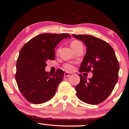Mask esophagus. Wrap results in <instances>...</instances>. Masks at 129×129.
Listing matches in <instances>:
<instances>
[{
    "instance_id": "1",
    "label": "esophagus",
    "mask_w": 129,
    "mask_h": 129,
    "mask_svg": "<svg viewBox=\"0 0 129 129\" xmlns=\"http://www.w3.org/2000/svg\"><path fill=\"white\" fill-rule=\"evenodd\" d=\"M71 75V73H68V72H65V73H64V76L65 77H69V76Z\"/></svg>"
}]
</instances>
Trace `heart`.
Returning <instances> with one entry per match:
<instances>
[{"label":"heart","mask_w":129,"mask_h":129,"mask_svg":"<svg viewBox=\"0 0 129 129\" xmlns=\"http://www.w3.org/2000/svg\"><path fill=\"white\" fill-rule=\"evenodd\" d=\"M80 44H82L80 42V41H78L75 40L71 43V48H73L74 47H76V46H77V45H80ZM64 68H65V69L66 70V71H69V72L73 71L74 69H75V67H74L73 65L72 64H70V63H67V64H64Z\"/></svg>","instance_id":"obj_1"}]
</instances>
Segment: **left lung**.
<instances>
[{"label": "left lung", "instance_id": "obj_1", "mask_svg": "<svg viewBox=\"0 0 129 129\" xmlns=\"http://www.w3.org/2000/svg\"><path fill=\"white\" fill-rule=\"evenodd\" d=\"M86 47V52L80 67V72H89L93 77L79 74L80 82L75 89L77 97L86 104L96 105L105 101L112 92L118 79L119 62L113 48L106 41L88 35H75Z\"/></svg>", "mask_w": 129, "mask_h": 129}]
</instances>
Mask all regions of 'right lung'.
I'll use <instances>...</instances> for the list:
<instances>
[{"label":"right lung","mask_w":129,"mask_h":129,"mask_svg":"<svg viewBox=\"0 0 129 129\" xmlns=\"http://www.w3.org/2000/svg\"><path fill=\"white\" fill-rule=\"evenodd\" d=\"M68 34H42L32 38L21 48L16 63L15 78L26 100L34 104L44 103L55 94L64 76L62 70L50 75L46 72L48 60L55 58L54 48Z\"/></svg>","instance_id":"right-lung-1"}]
</instances>
